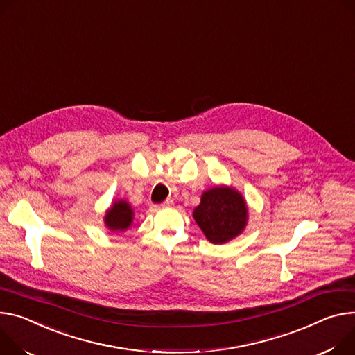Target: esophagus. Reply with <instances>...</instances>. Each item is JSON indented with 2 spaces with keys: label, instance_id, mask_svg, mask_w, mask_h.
<instances>
[{
  "label": "esophagus",
  "instance_id": "esophagus-1",
  "mask_svg": "<svg viewBox=\"0 0 355 355\" xmlns=\"http://www.w3.org/2000/svg\"><path fill=\"white\" fill-rule=\"evenodd\" d=\"M171 205H173V200H167V201H164L163 204L157 205V208H168V207H171Z\"/></svg>",
  "mask_w": 355,
  "mask_h": 355
}]
</instances>
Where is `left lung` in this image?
I'll list each match as a JSON object with an SVG mask.
<instances>
[{
	"instance_id": "obj_1",
	"label": "left lung",
	"mask_w": 355,
	"mask_h": 355,
	"mask_svg": "<svg viewBox=\"0 0 355 355\" xmlns=\"http://www.w3.org/2000/svg\"><path fill=\"white\" fill-rule=\"evenodd\" d=\"M248 208L239 192L216 187L202 194L194 219L212 243H225L238 236L246 225Z\"/></svg>"
}]
</instances>
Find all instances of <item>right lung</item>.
Wrapping results in <instances>:
<instances>
[{"label":"right lung","mask_w":355,"mask_h":355,"mask_svg":"<svg viewBox=\"0 0 355 355\" xmlns=\"http://www.w3.org/2000/svg\"><path fill=\"white\" fill-rule=\"evenodd\" d=\"M133 220V211L132 207L125 201L114 202L113 207L106 212V227L112 231H124Z\"/></svg>","instance_id":"add662e5"}]
</instances>
